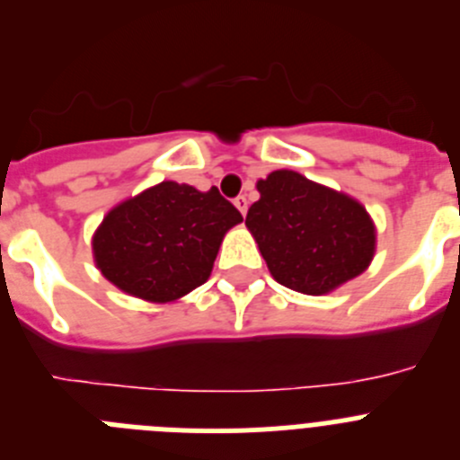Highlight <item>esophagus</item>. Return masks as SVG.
I'll return each mask as SVG.
<instances>
[{"label": "esophagus", "instance_id": "34e87169", "mask_svg": "<svg viewBox=\"0 0 460 460\" xmlns=\"http://www.w3.org/2000/svg\"><path fill=\"white\" fill-rule=\"evenodd\" d=\"M234 207H237L243 217H246V211H249V200H246V195H237V198H234Z\"/></svg>", "mask_w": 460, "mask_h": 460}]
</instances>
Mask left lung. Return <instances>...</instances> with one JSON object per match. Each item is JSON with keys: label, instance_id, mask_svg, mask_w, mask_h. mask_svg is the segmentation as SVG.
<instances>
[{"label": "left lung", "instance_id": "obj_1", "mask_svg": "<svg viewBox=\"0 0 460 460\" xmlns=\"http://www.w3.org/2000/svg\"><path fill=\"white\" fill-rule=\"evenodd\" d=\"M258 190L246 226L280 286L327 295L371 265L376 226L355 198L292 170L271 172Z\"/></svg>", "mask_w": 460, "mask_h": 460}]
</instances>
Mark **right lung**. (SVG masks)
<instances>
[{"label":"right lung","instance_id":"obj_1","mask_svg":"<svg viewBox=\"0 0 460 460\" xmlns=\"http://www.w3.org/2000/svg\"><path fill=\"white\" fill-rule=\"evenodd\" d=\"M242 214L218 189L161 181L121 202L93 234L101 274L147 302H174L211 274L223 237Z\"/></svg>","mask_w":460,"mask_h":460}]
</instances>
